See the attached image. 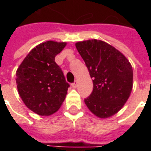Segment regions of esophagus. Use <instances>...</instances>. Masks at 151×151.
<instances>
[{"mask_svg":"<svg viewBox=\"0 0 151 151\" xmlns=\"http://www.w3.org/2000/svg\"><path fill=\"white\" fill-rule=\"evenodd\" d=\"M71 86H72V87H74V88H76V86H77V81H75L74 83L71 84Z\"/></svg>","mask_w":151,"mask_h":151,"instance_id":"esophagus-1","label":"esophagus"}]
</instances>
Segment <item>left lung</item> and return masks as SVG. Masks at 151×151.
Listing matches in <instances>:
<instances>
[{
	"instance_id": "8db88e82",
	"label": "left lung",
	"mask_w": 151,
	"mask_h": 151,
	"mask_svg": "<svg viewBox=\"0 0 151 151\" xmlns=\"http://www.w3.org/2000/svg\"><path fill=\"white\" fill-rule=\"evenodd\" d=\"M86 63L93 90L85 103L96 117L106 119L117 113L130 96L133 69L129 61L112 45L91 39L76 44Z\"/></svg>"
}]
</instances>
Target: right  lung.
Returning <instances> with one entry per match:
<instances>
[{
  "instance_id": "add662e5",
  "label": "right lung",
  "mask_w": 151,
  "mask_h": 151,
  "mask_svg": "<svg viewBox=\"0 0 151 151\" xmlns=\"http://www.w3.org/2000/svg\"><path fill=\"white\" fill-rule=\"evenodd\" d=\"M66 43L46 41L27 55L16 73V82L22 100L32 112L49 116L62 105L70 84L56 63L55 56Z\"/></svg>"
}]
</instances>
